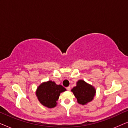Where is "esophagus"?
<instances>
[{"mask_svg": "<svg viewBox=\"0 0 128 128\" xmlns=\"http://www.w3.org/2000/svg\"><path fill=\"white\" fill-rule=\"evenodd\" d=\"M66 89H67L68 91H70V89H71V87L70 86H68V87H66Z\"/></svg>", "mask_w": 128, "mask_h": 128, "instance_id": "esophagus-1", "label": "esophagus"}]
</instances>
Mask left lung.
Returning <instances> with one entry per match:
<instances>
[{
  "instance_id": "left-lung-1",
  "label": "left lung",
  "mask_w": 128,
  "mask_h": 128,
  "mask_svg": "<svg viewBox=\"0 0 128 128\" xmlns=\"http://www.w3.org/2000/svg\"><path fill=\"white\" fill-rule=\"evenodd\" d=\"M71 91L77 98L78 102L82 105H86L92 101L96 93L94 87L83 80H78L76 86L73 87Z\"/></svg>"
}]
</instances>
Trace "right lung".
<instances>
[{"instance_id": "add662e5", "label": "right lung", "mask_w": 128, "mask_h": 128, "mask_svg": "<svg viewBox=\"0 0 128 128\" xmlns=\"http://www.w3.org/2000/svg\"><path fill=\"white\" fill-rule=\"evenodd\" d=\"M66 91L62 85L49 80L40 84L36 90V96L42 106L49 108L55 107L61 92Z\"/></svg>"}]
</instances>
